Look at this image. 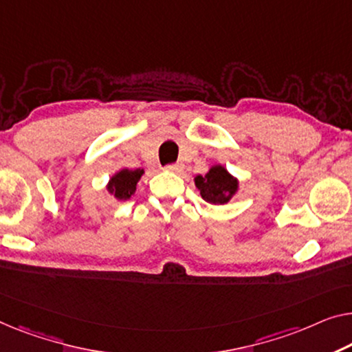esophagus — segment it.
<instances>
[{
  "label": "esophagus",
  "mask_w": 352,
  "mask_h": 352,
  "mask_svg": "<svg viewBox=\"0 0 352 352\" xmlns=\"http://www.w3.org/2000/svg\"><path fill=\"white\" fill-rule=\"evenodd\" d=\"M167 172H182L183 170V164L182 162H175V164H169L166 166Z\"/></svg>",
  "instance_id": "esophagus-1"
}]
</instances>
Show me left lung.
<instances>
[{
	"mask_svg": "<svg viewBox=\"0 0 352 352\" xmlns=\"http://www.w3.org/2000/svg\"><path fill=\"white\" fill-rule=\"evenodd\" d=\"M196 188L201 191L204 201L213 206H224L235 196L239 190V180L232 177L223 166H212L206 175L194 178Z\"/></svg>",
	"mask_w": 352,
	"mask_h": 352,
	"instance_id": "obj_1",
	"label": "left lung"
}]
</instances>
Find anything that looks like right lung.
I'll return each mask as SVG.
<instances>
[{"label":"right lung","instance_id":"right-lung-1","mask_svg":"<svg viewBox=\"0 0 352 352\" xmlns=\"http://www.w3.org/2000/svg\"><path fill=\"white\" fill-rule=\"evenodd\" d=\"M144 175V169H122L117 174L112 175L107 183V191L113 194L115 199L118 201H128V199L135 192V186L140 177Z\"/></svg>","mask_w":352,"mask_h":352}]
</instances>
